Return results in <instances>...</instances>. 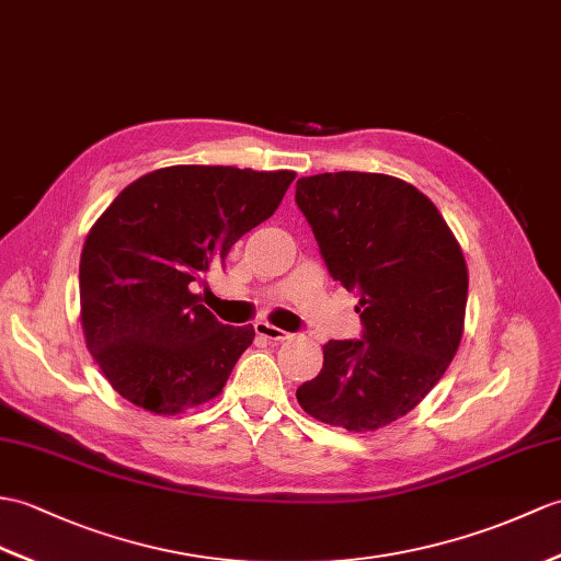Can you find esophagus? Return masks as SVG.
<instances>
[{
	"label": "esophagus",
	"instance_id": "obj_1",
	"mask_svg": "<svg viewBox=\"0 0 561 561\" xmlns=\"http://www.w3.org/2000/svg\"><path fill=\"white\" fill-rule=\"evenodd\" d=\"M255 334L263 336V340H270V342H284L291 336L289 332H284L270 322H255Z\"/></svg>",
	"mask_w": 561,
	"mask_h": 561
}]
</instances>
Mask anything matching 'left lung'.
<instances>
[{"label":"left lung","instance_id":"1","mask_svg":"<svg viewBox=\"0 0 561 561\" xmlns=\"http://www.w3.org/2000/svg\"><path fill=\"white\" fill-rule=\"evenodd\" d=\"M296 205L334 282L358 291L360 340L322 346V370L296 389L304 411L368 433L407 415L457 354L466 260L437 207L387 174L296 181Z\"/></svg>","mask_w":561,"mask_h":561}]
</instances>
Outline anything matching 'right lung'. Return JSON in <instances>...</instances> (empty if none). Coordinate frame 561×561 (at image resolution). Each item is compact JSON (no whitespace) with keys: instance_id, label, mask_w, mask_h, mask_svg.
I'll use <instances>...</instances> for the list:
<instances>
[{"instance_id":"obj_1","label":"right lung","mask_w":561,"mask_h":561,"mask_svg":"<svg viewBox=\"0 0 561 561\" xmlns=\"http://www.w3.org/2000/svg\"><path fill=\"white\" fill-rule=\"evenodd\" d=\"M294 172L179 164L126 186L90 229L78 282L85 344L136 407L174 415L210 401L251 346L195 286L245 231L275 215Z\"/></svg>"}]
</instances>
